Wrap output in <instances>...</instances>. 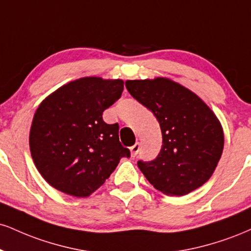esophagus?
<instances>
[{
	"label": "esophagus",
	"instance_id": "esophagus-1",
	"mask_svg": "<svg viewBox=\"0 0 251 251\" xmlns=\"http://www.w3.org/2000/svg\"><path fill=\"white\" fill-rule=\"evenodd\" d=\"M129 150H131V155L132 156H137L139 151H140V144L137 143L135 145H133V146H132Z\"/></svg>",
	"mask_w": 251,
	"mask_h": 251
}]
</instances>
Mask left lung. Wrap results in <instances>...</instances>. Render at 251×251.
<instances>
[{"label": "left lung", "mask_w": 251, "mask_h": 251, "mask_svg": "<svg viewBox=\"0 0 251 251\" xmlns=\"http://www.w3.org/2000/svg\"><path fill=\"white\" fill-rule=\"evenodd\" d=\"M134 99L160 124L162 146L154 160L138 161L150 183L166 195L181 196L206 183L222 155L220 120L199 96L165 77L126 80Z\"/></svg>", "instance_id": "obj_1"}]
</instances>
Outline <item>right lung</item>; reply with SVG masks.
I'll return each instance as SVG.
<instances>
[{
  "label": "right lung",
  "mask_w": 251,
  "mask_h": 251,
  "mask_svg": "<svg viewBox=\"0 0 251 251\" xmlns=\"http://www.w3.org/2000/svg\"><path fill=\"white\" fill-rule=\"evenodd\" d=\"M122 79L83 77L60 86L39 104L29 134L32 160L59 192L86 198L131 155L119 141V125L102 112L122 97Z\"/></svg>",
  "instance_id": "obj_1"
}]
</instances>
